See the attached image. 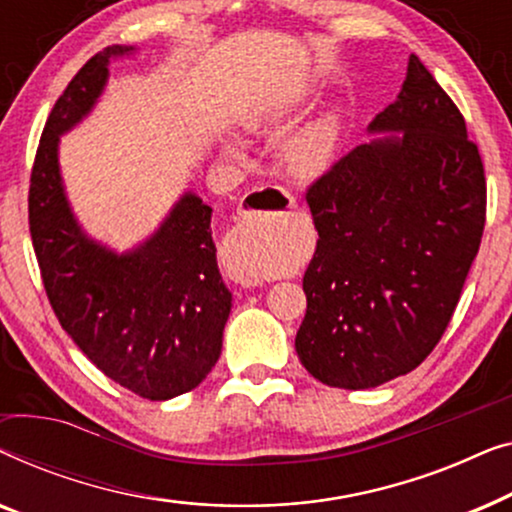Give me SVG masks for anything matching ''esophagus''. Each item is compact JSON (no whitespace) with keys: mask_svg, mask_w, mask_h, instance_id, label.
Here are the masks:
<instances>
[{"mask_svg":"<svg viewBox=\"0 0 512 512\" xmlns=\"http://www.w3.org/2000/svg\"><path fill=\"white\" fill-rule=\"evenodd\" d=\"M296 205L293 195L289 191H284L282 186H265V188H256L247 195L244 200V209L242 214H261V212H275V209H291ZM221 261L223 268H226L228 277H233L237 284L242 286H258L263 282L258 270L251 268V265L242 258V228L233 230L226 237L221 247Z\"/></svg>","mask_w":512,"mask_h":512,"instance_id":"esophagus-1","label":"esophagus"}]
</instances>
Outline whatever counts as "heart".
<instances>
[{
	"label": "heart",
	"instance_id": "heart-1",
	"mask_svg": "<svg viewBox=\"0 0 512 512\" xmlns=\"http://www.w3.org/2000/svg\"><path fill=\"white\" fill-rule=\"evenodd\" d=\"M298 109V97H282V100L265 104L263 109H258L254 116H249L247 125L251 130L268 128L284 118H289L293 111ZM340 139V114L338 111H326L319 118H314L307 125H303L298 132L286 139L282 146V163L293 177L300 179H312L319 177L321 172H326V167L331 165L333 153L338 149ZM247 263L254 270H270L275 268V263L268 261V256L263 251H254L249 254Z\"/></svg>",
	"mask_w": 512,
	"mask_h": 512
}]
</instances>
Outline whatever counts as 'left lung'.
Listing matches in <instances>:
<instances>
[{
  "label": "left lung",
  "mask_w": 512,
  "mask_h": 512,
  "mask_svg": "<svg viewBox=\"0 0 512 512\" xmlns=\"http://www.w3.org/2000/svg\"><path fill=\"white\" fill-rule=\"evenodd\" d=\"M368 132L391 135L356 146L305 195L319 240L296 352L338 389L380 387L433 352L485 230L480 151L417 55Z\"/></svg>",
  "instance_id": "8db88e82"
}]
</instances>
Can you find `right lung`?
<instances>
[{
	"instance_id": "right-lung-1",
	"label": "right lung",
	"mask_w": 512,
	"mask_h": 512,
	"mask_svg": "<svg viewBox=\"0 0 512 512\" xmlns=\"http://www.w3.org/2000/svg\"><path fill=\"white\" fill-rule=\"evenodd\" d=\"M107 46L69 81L48 116L30 177V233L46 296L76 347L149 401L198 387L221 356L230 291L212 240V207L184 193L139 247L116 254L83 233L62 186L60 135L90 114L109 79Z\"/></svg>"
}]
</instances>
